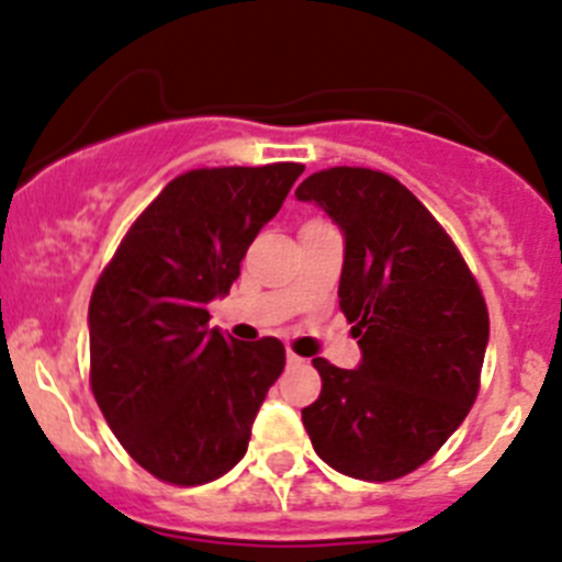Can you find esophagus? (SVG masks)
Masks as SVG:
<instances>
[{
	"label": "esophagus",
	"mask_w": 562,
	"mask_h": 562,
	"mask_svg": "<svg viewBox=\"0 0 562 562\" xmlns=\"http://www.w3.org/2000/svg\"><path fill=\"white\" fill-rule=\"evenodd\" d=\"M285 359H288V364H302L304 362V359L299 357V353H293V351H288Z\"/></svg>",
	"instance_id": "esophagus-1"
}]
</instances>
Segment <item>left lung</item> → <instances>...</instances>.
<instances>
[{
    "instance_id": "left-lung-1",
    "label": "left lung",
    "mask_w": 562,
    "mask_h": 562,
    "mask_svg": "<svg viewBox=\"0 0 562 562\" xmlns=\"http://www.w3.org/2000/svg\"><path fill=\"white\" fill-rule=\"evenodd\" d=\"M346 238L340 310L362 362L324 357L302 408L315 453L348 477L384 483L426 464L464 423L481 386L488 310L445 227L401 181L368 167L313 172L296 189Z\"/></svg>"
}]
</instances>
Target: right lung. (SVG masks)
Masks as SVG:
<instances>
[{
	"mask_svg": "<svg viewBox=\"0 0 562 562\" xmlns=\"http://www.w3.org/2000/svg\"><path fill=\"white\" fill-rule=\"evenodd\" d=\"M302 165L211 167L178 176L131 225L90 299V386L136 464L200 486L244 459L255 414L285 368L277 337L211 329L260 227Z\"/></svg>",
	"mask_w": 562,
	"mask_h": 562,
	"instance_id": "obj_1",
	"label": "right lung"
}]
</instances>
